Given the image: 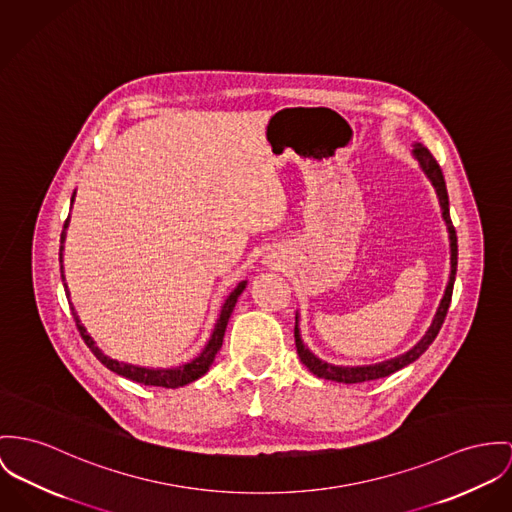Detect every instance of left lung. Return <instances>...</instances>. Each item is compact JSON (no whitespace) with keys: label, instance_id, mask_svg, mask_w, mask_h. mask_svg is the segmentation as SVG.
<instances>
[{"label":"left lung","instance_id":"left-lung-1","mask_svg":"<svg viewBox=\"0 0 512 512\" xmlns=\"http://www.w3.org/2000/svg\"><path fill=\"white\" fill-rule=\"evenodd\" d=\"M413 158L419 161L423 173L427 175V179L433 183L434 191H436V197H438V204H440V210H442V220L446 224V230H448V239H450V276H448V284H446V290H444V296L438 304V310L434 314L433 323L431 327L427 329V333L423 335V339L413 347L409 349L407 353L399 354L395 358L390 360H384V362H378V364H366V366H337V364H329L321 358H317L308 345L302 341V335H300V327H298V321H300V315L296 314V327H294V339H296V351L298 356L302 360V364L315 374L317 378H323V380H333V382H341V384H360V382H370V380H378V378H384V376H390L397 370L405 368L407 364L415 362L421 354L425 353L429 349V345L433 343L444 323V317L448 314V308H450V300H452V288H454V280H456V267H458V237H456V230L452 226V220H450V208H448V193H446V183H444V175L440 171V165L436 163V159L433 158V154L423 146V144H413V150H411Z\"/></svg>","mask_w":512,"mask_h":512}]
</instances>
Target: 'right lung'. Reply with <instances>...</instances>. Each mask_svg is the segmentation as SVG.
Instances as JSON below:
<instances>
[{
    "label": "right lung",
    "instance_id": "1",
    "mask_svg": "<svg viewBox=\"0 0 512 512\" xmlns=\"http://www.w3.org/2000/svg\"><path fill=\"white\" fill-rule=\"evenodd\" d=\"M74 198H76V191L72 195V204H74ZM70 226V216L68 220L64 222V230H62V236H60V273H62V282H64V290H66V296L70 298V290H68V284H66V276H64V241H66V230ZM247 286V280H241L237 284L236 288L230 292V296L226 298L220 315L214 323V329H212V335L208 339V343L204 345V349L195 356L193 360L181 364V366H175V368H146V366H138V364H128V362H120L115 360L111 356L103 353L97 343L93 341V337L87 333V329L83 327V323L79 321V315L72 302H70V308H72V314L76 319V325H78L79 333L85 341V345L91 349V353L95 354L109 370H113L118 376H124L132 382H138V384H144V386H159V388H181V386H187L191 382L198 380L200 376H204L208 372V368L212 366L214 362V356L220 351L222 347V341H224V333H226V325L230 321V315L236 308L237 298L239 294L245 290Z\"/></svg>",
    "mask_w": 512,
    "mask_h": 512
}]
</instances>
